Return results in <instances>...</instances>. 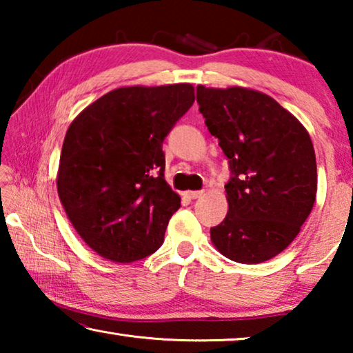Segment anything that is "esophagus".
<instances>
[{
  "instance_id": "obj_1",
  "label": "esophagus",
  "mask_w": 353,
  "mask_h": 353,
  "mask_svg": "<svg viewBox=\"0 0 353 353\" xmlns=\"http://www.w3.org/2000/svg\"><path fill=\"white\" fill-rule=\"evenodd\" d=\"M183 194H185V198H188V199H198L202 194H204V191H185Z\"/></svg>"
}]
</instances>
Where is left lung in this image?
<instances>
[{
  "label": "left lung",
  "instance_id": "1",
  "mask_svg": "<svg viewBox=\"0 0 353 353\" xmlns=\"http://www.w3.org/2000/svg\"><path fill=\"white\" fill-rule=\"evenodd\" d=\"M205 126L229 159V212L210 229L227 259H272L301 232L318 188L312 139L276 99L249 88L196 87Z\"/></svg>",
  "mask_w": 353,
  "mask_h": 353
}]
</instances>
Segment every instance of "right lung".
<instances>
[{
  "label": "right lung",
  "instance_id": "obj_1",
  "mask_svg": "<svg viewBox=\"0 0 353 353\" xmlns=\"http://www.w3.org/2000/svg\"><path fill=\"white\" fill-rule=\"evenodd\" d=\"M194 103L190 83L123 87L70 124L57 174L77 234L107 260L154 254L181 198L165 181L163 140Z\"/></svg>",
  "mask_w": 353,
  "mask_h": 353
}]
</instances>
